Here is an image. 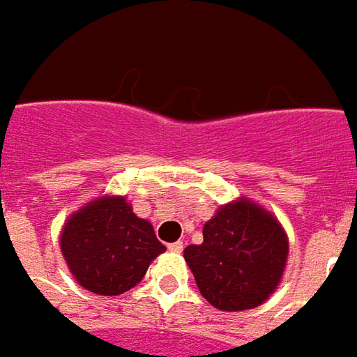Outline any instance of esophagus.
Instances as JSON below:
<instances>
[{"label": "esophagus", "mask_w": 357, "mask_h": 357, "mask_svg": "<svg viewBox=\"0 0 357 357\" xmlns=\"http://www.w3.org/2000/svg\"><path fill=\"white\" fill-rule=\"evenodd\" d=\"M183 248H185L183 242H171V244H169V250H171V252H183Z\"/></svg>", "instance_id": "34e87169"}]
</instances>
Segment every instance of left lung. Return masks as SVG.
Segmentation results:
<instances>
[{"label": "left lung", "mask_w": 357, "mask_h": 357, "mask_svg": "<svg viewBox=\"0 0 357 357\" xmlns=\"http://www.w3.org/2000/svg\"><path fill=\"white\" fill-rule=\"evenodd\" d=\"M202 236V244L186 246L185 260L214 308H256L276 290L288 238L272 214L242 199L222 206L204 225Z\"/></svg>", "instance_id": "8db88e82"}]
</instances>
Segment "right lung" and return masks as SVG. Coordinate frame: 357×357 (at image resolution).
Instances as JSON below:
<instances>
[{"mask_svg":"<svg viewBox=\"0 0 357 357\" xmlns=\"http://www.w3.org/2000/svg\"><path fill=\"white\" fill-rule=\"evenodd\" d=\"M61 252L83 288L117 296L143 280L149 264L165 252V246L153 225L132 213L123 197H103L69 216Z\"/></svg>","mask_w":357,"mask_h":357,"instance_id":"right-lung-1","label":"right lung"}]
</instances>
